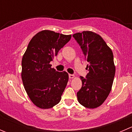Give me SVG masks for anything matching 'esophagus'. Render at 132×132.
<instances>
[{
  "instance_id": "esophagus-1",
  "label": "esophagus",
  "mask_w": 132,
  "mask_h": 132,
  "mask_svg": "<svg viewBox=\"0 0 132 132\" xmlns=\"http://www.w3.org/2000/svg\"><path fill=\"white\" fill-rule=\"evenodd\" d=\"M75 77V75H72V74H69V78H73Z\"/></svg>"
}]
</instances>
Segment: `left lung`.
I'll use <instances>...</instances> for the list:
<instances>
[{"mask_svg":"<svg viewBox=\"0 0 132 132\" xmlns=\"http://www.w3.org/2000/svg\"><path fill=\"white\" fill-rule=\"evenodd\" d=\"M73 37L89 62L86 78L80 77L82 86L77 93L78 101L88 109L97 108L107 99L112 86L116 72L112 51L103 38L93 32L76 33Z\"/></svg>","mask_w":132,"mask_h":132,"instance_id":"left-lung-1","label":"left lung"}]
</instances>
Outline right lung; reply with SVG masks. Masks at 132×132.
<instances>
[{"mask_svg":"<svg viewBox=\"0 0 132 132\" xmlns=\"http://www.w3.org/2000/svg\"><path fill=\"white\" fill-rule=\"evenodd\" d=\"M71 38L48 30L37 33L31 39L22 61V79L33 103L43 109L59 103L68 82L67 72L52 68L50 62Z\"/></svg>","mask_w":132,"mask_h":132,"instance_id":"right-lung-1","label":"right lung"}]
</instances>
